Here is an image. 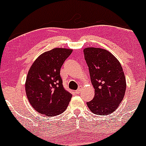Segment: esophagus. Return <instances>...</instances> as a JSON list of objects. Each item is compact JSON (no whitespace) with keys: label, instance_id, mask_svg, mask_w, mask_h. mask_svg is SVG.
I'll return each mask as SVG.
<instances>
[{"label":"esophagus","instance_id":"1","mask_svg":"<svg viewBox=\"0 0 146 146\" xmlns=\"http://www.w3.org/2000/svg\"><path fill=\"white\" fill-rule=\"evenodd\" d=\"M80 90H81V88H79L78 90H76V91H75V93H76V94H79V93H80Z\"/></svg>","mask_w":146,"mask_h":146}]
</instances>
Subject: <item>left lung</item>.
<instances>
[{
	"instance_id": "obj_1",
	"label": "left lung",
	"mask_w": 146,
	"mask_h": 146,
	"mask_svg": "<svg viewBox=\"0 0 146 146\" xmlns=\"http://www.w3.org/2000/svg\"><path fill=\"white\" fill-rule=\"evenodd\" d=\"M95 96L87 106L96 115H110L125 96L126 81L121 64L108 50L94 47L83 50Z\"/></svg>"
}]
</instances>
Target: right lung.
I'll return each mask as SVG.
<instances>
[{
    "label": "right lung",
    "instance_id": "add662e5",
    "mask_svg": "<svg viewBox=\"0 0 146 146\" xmlns=\"http://www.w3.org/2000/svg\"><path fill=\"white\" fill-rule=\"evenodd\" d=\"M73 49L56 48L35 59L25 80L27 98L38 113L56 116L64 112L72 95L63 86L60 68Z\"/></svg>",
    "mask_w": 146,
    "mask_h": 146
}]
</instances>
